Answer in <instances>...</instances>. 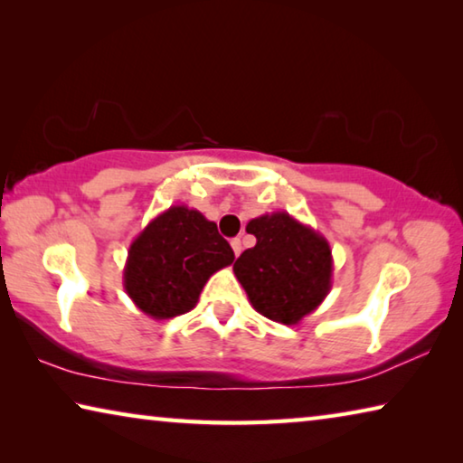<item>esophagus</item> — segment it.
<instances>
[{"mask_svg": "<svg viewBox=\"0 0 463 463\" xmlns=\"http://www.w3.org/2000/svg\"><path fill=\"white\" fill-rule=\"evenodd\" d=\"M231 247H232V250H234V255H241V250H242V242H241V239H232L231 241Z\"/></svg>", "mask_w": 463, "mask_h": 463, "instance_id": "1", "label": "esophagus"}]
</instances>
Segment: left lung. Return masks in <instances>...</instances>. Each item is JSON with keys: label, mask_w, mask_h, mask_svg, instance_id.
Returning a JSON list of instances; mask_svg holds the SVG:
<instances>
[{"label": "left lung", "mask_w": 463, "mask_h": 463, "mask_svg": "<svg viewBox=\"0 0 463 463\" xmlns=\"http://www.w3.org/2000/svg\"><path fill=\"white\" fill-rule=\"evenodd\" d=\"M247 232L255 234L257 245L242 250L232 271L250 307L276 323L298 325L331 292V245L288 213L253 218Z\"/></svg>", "instance_id": "1"}]
</instances>
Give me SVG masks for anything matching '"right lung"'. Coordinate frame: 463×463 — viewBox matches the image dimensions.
<instances>
[{
  "mask_svg": "<svg viewBox=\"0 0 463 463\" xmlns=\"http://www.w3.org/2000/svg\"><path fill=\"white\" fill-rule=\"evenodd\" d=\"M232 261L216 222L194 208L171 206L130 242L124 289L146 317L174 318L190 312L210 276Z\"/></svg>",
  "mask_w": 463,
  "mask_h": 463,
  "instance_id": "obj_1",
  "label": "right lung"
}]
</instances>
